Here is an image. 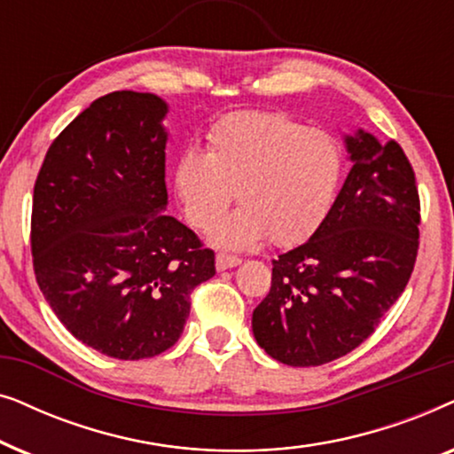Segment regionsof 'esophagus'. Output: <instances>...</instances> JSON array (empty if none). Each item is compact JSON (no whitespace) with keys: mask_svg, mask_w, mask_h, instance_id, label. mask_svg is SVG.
Returning <instances> with one entry per match:
<instances>
[{"mask_svg":"<svg viewBox=\"0 0 454 454\" xmlns=\"http://www.w3.org/2000/svg\"><path fill=\"white\" fill-rule=\"evenodd\" d=\"M216 270H227V269H233V266L241 264V258L238 256H231V254H216Z\"/></svg>","mask_w":454,"mask_h":454,"instance_id":"obj_1","label":"esophagus"}]
</instances>
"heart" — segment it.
Segmentation results:
<instances>
[{
	"label": "heart",
	"mask_w": 454,
	"mask_h": 454,
	"mask_svg": "<svg viewBox=\"0 0 454 454\" xmlns=\"http://www.w3.org/2000/svg\"><path fill=\"white\" fill-rule=\"evenodd\" d=\"M343 177L334 134L287 114L238 111L210 128L208 153L185 148L173 167V190L185 219L208 229L232 201L245 207L210 231L216 246L244 250L270 238L277 246L308 239L331 213Z\"/></svg>",
	"instance_id": "b5f03b06"
}]
</instances>
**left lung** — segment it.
Segmentation results:
<instances>
[{
  "instance_id": "left-lung-1",
  "label": "left lung",
  "mask_w": 454,
  "mask_h": 454,
  "mask_svg": "<svg viewBox=\"0 0 454 454\" xmlns=\"http://www.w3.org/2000/svg\"><path fill=\"white\" fill-rule=\"evenodd\" d=\"M351 171L306 244L272 260L269 295L252 314L256 343L309 368L347 356L405 291L419 246L415 173L395 140L345 134Z\"/></svg>"
}]
</instances>
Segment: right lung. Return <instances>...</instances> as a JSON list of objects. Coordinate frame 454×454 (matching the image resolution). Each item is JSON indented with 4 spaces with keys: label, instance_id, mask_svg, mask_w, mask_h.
Returning <instances> with one entry per match:
<instances>
[{
    "label": "right lung",
    "instance_id": "add662e5",
    "mask_svg": "<svg viewBox=\"0 0 454 454\" xmlns=\"http://www.w3.org/2000/svg\"><path fill=\"white\" fill-rule=\"evenodd\" d=\"M153 92L90 103L49 146L35 184L36 283L78 340L115 359L176 345L215 252L167 213L163 120Z\"/></svg>",
    "mask_w": 454,
    "mask_h": 454
}]
</instances>
